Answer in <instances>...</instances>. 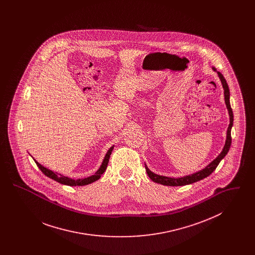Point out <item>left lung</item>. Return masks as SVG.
<instances>
[{"label":"left lung","mask_w":255,"mask_h":255,"mask_svg":"<svg viewBox=\"0 0 255 255\" xmlns=\"http://www.w3.org/2000/svg\"><path fill=\"white\" fill-rule=\"evenodd\" d=\"M212 70L217 73L218 77L221 80L222 86L224 88V96H225V103L227 106V109L229 111V115H230V125L228 127V131H227V138H226V142L224 148L222 150V152L217 156V158L213 159L208 165H206L204 169L200 170L196 173H193L191 175H187V176H183L181 178H171V177H166V176H160L158 174H155L154 172H152L151 170L147 167L145 164V169L149 178L153 181V182H157L162 185H167V186H182V185H186V184H190L193 182H199L203 179H205L206 177H208L214 170L216 169V167L218 166L220 161L223 158L226 157V155L228 154L231 145V128L233 125V113L231 107V102H230V89L228 83L225 79V77L223 76V74L219 73L216 71L215 68H212Z\"/></svg>","instance_id":"1"}]
</instances>
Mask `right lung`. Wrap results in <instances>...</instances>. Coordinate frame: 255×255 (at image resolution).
<instances>
[{
  "mask_svg": "<svg viewBox=\"0 0 255 255\" xmlns=\"http://www.w3.org/2000/svg\"><path fill=\"white\" fill-rule=\"evenodd\" d=\"M114 149V145L112 146L108 150V152L106 153L105 157L103 158V161L100 165V167L98 168L97 172L95 173V175H92L90 177H87V178H83V179H77V180H74L72 179L70 177H67V176H64V175H61L57 172H54L52 170H49L43 166L42 164H40L37 160H35L36 162L37 166L39 167V169L41 170L47 177H49L50 179L54 180L55 182H60L62 184H65V185H70V186H82V185H87V184H90L92 182H96L98 179H100L101 175L105 172V170L107 168V165H108V162H109L110 156L112 154V151Z\"/></svg>",
  "mask_w": 255,
  "mask_h": 255,
  "instance_id": "1",
  "label": "right lung"
}]
</instances>
